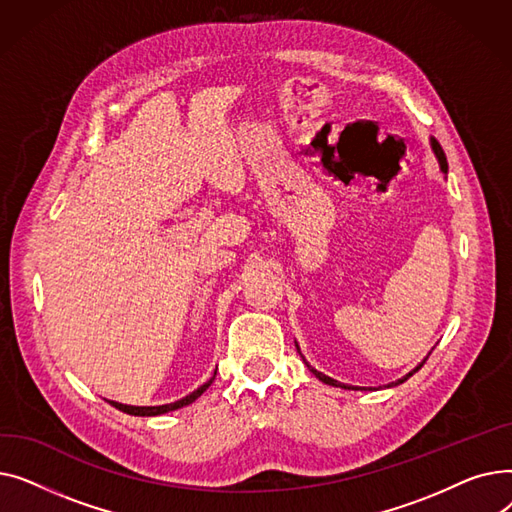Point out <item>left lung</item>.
<instances>
[{
    "mask_svg": "<svg viewBox=\"0 0 512 512\" xmlns=\"http://www.w3.org/2000/svg\"><path fill=\"white\" fill-rule=\"evenodd\" d=\"M432 149H434V153H436V157H438V161H440V170L444 172V174H448V161H446V155H444V149L440 147V143L436 141V139H432ZM297 351H299V344H297ZM301 353V351H299ZM303 361H305V357H303ZM425 363V361H423ZM423 363H419L413 371H409L405 378H400L398 382H392V384H388V388H392V386H398V384H402V382H407L411 375L415 373V371H419L421 367H423ZM305 365L309 367V371L315 375V378L319 380V382H324V384H328V386H334V388H344V390H363V388H351V386H346V384H340V382H336V380H332V378H328V375H324L321 371H317V369H313L307 361H305Z\"/></svg>",
    "mask_w": 512,
    "mask_h": 512,
    "instance_id": "8db88e82",
    "label": "left lung"
}]
</instances>
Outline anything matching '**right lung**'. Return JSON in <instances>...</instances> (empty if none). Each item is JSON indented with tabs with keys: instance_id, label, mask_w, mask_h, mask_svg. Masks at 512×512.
Wrapping results in <instances>:
<instances>
[{
	"instance_id": "obj_1",
	"label": "right lung",
	"mask_w": 512,
	"mask_h": 512,
	"mask_svg": "<svg viewBox=\"0 0 512 512\" xmlns=\"http://www.w3.org/2000/svg\"><path fill=\"white\" fill-rule=\"evenodd\" d=\"M213 380H215V375H213V378H211L209 382H205L203 386H199L195 392H191V394L180 398V400H176V402H170V405H159V407H130V405H122V402H116V400H110V405L116 407L118 411H124V413H128V415H137V417L164 415V413H168V411H176V409H182V407H186V405H191V402H195V400L211 386Z\"/></svg>"
}]
</instances>
